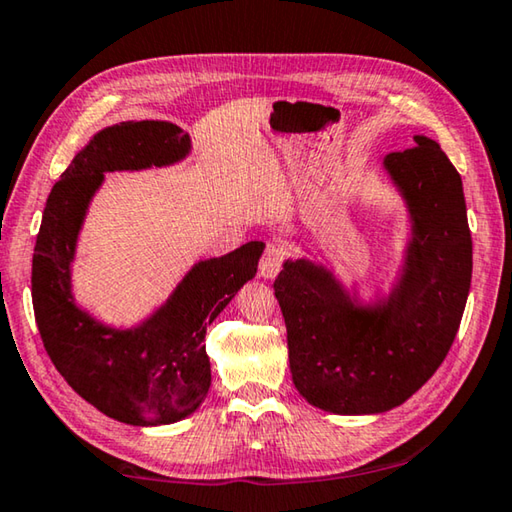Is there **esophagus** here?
Here are the masks:
<instances>
[{
  "instance_id": "34e87169",
  "label": "esophagus",
  "mask_w": 512,
  "mask_h": 512,
  "mask_svg": "<svg viewBox=\"0 0 512 512\" xmlns=\"http://www.w3.org/2000/svg\"><path fill=\"white\" fill-rule=\"evenodd\" d=\"M284 259H287V248H284L280 241H266L262 259H259V275H262L264 280H271V277L282 271Z\"/></svg>"
}]
</instances>
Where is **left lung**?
I'll list each match as a JSON object with an SVG mask.
<instances>
[{"label":"left lung","mask_w":512,"mask_h":512,"mask_svg":"<svg viewBox=\"0 0 512 512\" xmlns=\"http://www.w3.org/2000/svg\"><path fill=\"white\" fill-rule=\"evenodd\" d=\"M413 216L402 282L386 307L357 309L307 259L287 262L273 289L287 325L293 384L309 404L361 415L400 406L447 357L472 280L463 183L429 137L386 155Z\"/></svg>","instance_id":"left-lung-1"}]
</instances>
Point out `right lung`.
I'll return each instance as SVG.
<instances>
[{"mask_svg": "<svg viewBox=\"0 0 512 512\" xmlns=\"http://www.w3.org/2000/svg\"><path fill=\"white\" fill-rule=\"evenodd\" d=\"M189 151L169 121H124L76 153L47 198L33 250L31 298L51 363L85 402L112 420L149 427L187 418L210 391L205 329L253 280L262 241L196 264L158 314L131 332L108 329L74 307L69 262L103 171L162 167Z\"/></svg>", "mask_w": 512, "mask_h": 512, "instance_id": "add662e5", "label": "right lung"}]
</instances>
